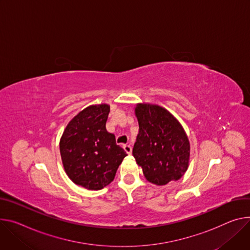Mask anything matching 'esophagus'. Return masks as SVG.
Instances as JSON below:
<instances>
[{"label": "esophagus", "instance_id": "esophagus-1", "mask_svg": "<svg viewBox=\"0 0 250 250\" xmlns=\"http://www.w3.org/2000/svg\"><path fill=\"white\" fill-rule=\"evenodd\" d=\"M124 149H125V151L127 153V154H131V146H128V145H125L124 146Z\"/></svg>", "mask_w": 250, "mask_h": 250}]
</instances>
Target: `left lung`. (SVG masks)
I'll use <instances>...</instances> for the list:
<instances>
[{
    "mask_svg": "<svg viewBox=\"0 0 250 250\" xmlns=\"http://www.w3.org/2000/svg\"><path fill=\"white\" fill-rule=\"evenodd\" d=\"M134 113L140 131L132 155L145 177L160 187L178 180L189 165L190 144L185 128L161 105L137 104Z\"/></svg>",
    "mask_w": 250,
    "mask_h": 250,
    "instance_id": "left-lung-1",
    "label": "left lung"
}]
</instances>
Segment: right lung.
<instances>
[{
  "label": "right lung",
  "instance_id": "obj_1",
  "mask_svg": "<svg viewBox=\"0 0 250 250\" xmlns=\"http://www.w3.org/2000/svg\"><path fill=\"white\" fill-rule=\"evenodd\" d=\"M107 104H92L75 116L60 141L65 173L74 184L89 190L108 186L126 152L116 144L115 134L106 131Z\"/></svg>",
  "mask_w": 250,
  "mask_h": 250
}]
</instances>
